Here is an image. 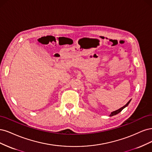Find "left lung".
<instances>
[{
  "mask_svg": "<svg viewBox=\"0 0 152 152\" xmlns=\"http://www.w3.org/2000/svg\"><path fill=\"white\" fill-rule=\"evenodd\" d=\"M131 100H130L128 103H127V104H126L124 106H123L122 107H121V108H120L119 109L117 110H115V111H113V112H111V114H110V115L109 116H110V117H111V116H113V115H116V114H119V112H121L122 110H123V109L125 108V107H126L127 106H128V105H129V104L130 103Z\"/></svg>",
  "mask_w": 152,
  "mask_h": 152,
  "instance_id": "8db88e82",
  "label": "left lung"
}]
</instances>
